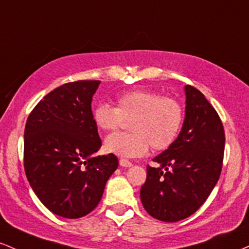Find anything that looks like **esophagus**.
<instances>
[{"instance_id": "34e87169", "label": "esophagus", "mask_w": 249, "mask_h": 249, "mask_svg": "<svg viewBox=\"0 0 249 249\" xmlns=\"http://www.w3.org/2000/svg\"><path fill=\"white\" fill-rule=\"evenodd\" d=\"M120 166H122V167H132L133 163L129 160H127V159L122 158V159H120Z\"/></svg>"}]
</instances>
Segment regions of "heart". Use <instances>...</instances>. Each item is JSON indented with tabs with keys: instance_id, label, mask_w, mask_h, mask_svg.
Here are the masks:
<instances>
[{
	"instance_id": "heart-1",
	"label": "heart",
	"mask_w": 249,
	"mask_h": 249,
	"mask_svg": "<svg viewBox=\"0 0 249 249\" xmlns=\"http://www.w3.org/2000/svg\"><path fill=\"white\" fill-rule=\"evenodd\" d=\"M185 119L178 99L154 90L134 89L119 94L115 107L101 103L93 110L94 124L103 132H116L129 122L128 134H113L105 142L106 152L136 158L149 149L164 150L175 142Z\"/></svg>"
}]
</instances>
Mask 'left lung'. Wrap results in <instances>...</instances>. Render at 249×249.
Masks as SVG:
<instances>
[{
	"mask_svg": "<svg viewBox=\"0 0 249 249\" xmlns=\"http://www.w3.org/2000/svg\"><path fill=\"white\" fill-rule=\"evenodd\" d=\"M186 117L174 143L147 166L140 197L147 213L164 222L191 216L203 205L219 180L225 152V129L203 94L187 85Z\"/></svg>",
	"mask_w": 249,
	"mask_h": 249,
	"instance_id": "left-lung-1",
	"label": "left lung"
}]
</instances>
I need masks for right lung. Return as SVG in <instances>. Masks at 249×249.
<instances>
[{"mask_svg":"<svg viewBox=\"0 0 249 249\" xmlns=\"http://www.w3.org/2000/svg\"><path fill=\"white\" fill-rule=\"evenodd\" d=\"M100 81L64 83L47 94L27 119L24 172L52 213L79 219L94 211L119 166L114 154L94 156L102 146L91 100Z\"/></svg>","mask_w":249,"mask_h":249,"instance_id":"right-lung-1","label":"right lung"}]
</instances>
